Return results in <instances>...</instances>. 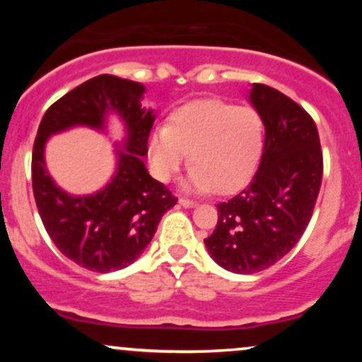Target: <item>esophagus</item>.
I'll use <instances>...</instances> for the list:
<instances>
[{
	"mask_svg": "<svg viewBox=\"0 0 362 362\" xmlns=\"http://www.w3.org/2000/svg\"><path fill=\"white\" fill-rule=\"evenodd\" d=\"M178 204H180L182 207H187V209H190V207L197 206L194 201H189V199H178Z\"/></svg>",
	"mask_w": 362,
	"mask_h": 362,
	"instance_id": "34e87169",
	"label": "esophagus"
}]
</instances>
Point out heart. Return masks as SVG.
<instances>
[{
	"mask_svg": "<svg viewBox=\"0 0 362 362\" xmlns=\"http://www.w3.org/2000/svg\"><path fill=\"white\" fill-rule=\"evenodd\" d=\"M264 148V127L255 110L223 100H197L173 112L146 144L153 177L170 182L189 153L192 163L184 190L231 194L250 180Z\"/></svg>",
	"mask_w": 362,
	"mask_h": 362,
	"instance_id": "b5f03b06",
	"label": "heart"
}]
</instances>
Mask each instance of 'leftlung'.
Listing matches in <instances>:
<instances>
[{
	"mask_svg": "<svg viewBox=\"0 0 362 362\" xmlns=\"http://www.w3.org/2000/svg\"><path fill=\"white\" fill-rule=\"evenodd\" d=\"M248 102L265 127L255 177L218 204V224L204 240L218 265L255 274L288 255L308 226L323 160L313 119L281 91L253 83Z\"/></svg>",
	"mask_w": 362,
	"mask_h": 362,
	"instance_id": "1",
	"label": "left lung"
}]
</instances>
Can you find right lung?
I'll return each mask as SVG.
<instances>
[{"label":"right lung","instance_id":"add662e5","mask_svg":"<svg viewBox=\"0 0 362 362\" xmlns=\"http://www.w3.org/2000/svg\"><path fill=\"white\" fill-rule=\"evenodd\" d=\"M144 85L100 74L81 83L49 107L32 153V187L45 231L59 252L93 272H114L136 262L161 216L177 204L163 184L148 173V136L155 110L143 105ZM123 122L116 141V170L100 191L74 196L61 189L45 167V144L54 134L88 127L108 134L110 117Z\"/></svg>","mask_w":362,"mask_h":362}]
</instances>
